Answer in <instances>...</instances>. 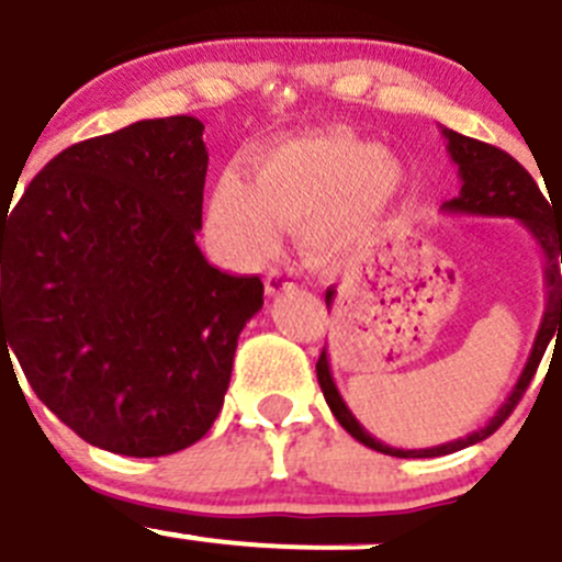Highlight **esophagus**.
I'll return each instance as SVG.
<instances>
[{"label": "esophagus", "mask_w": 562, "mask_h": 562, "mask_svg": "<svg viewBox=\"0 0 562 562\" xmlns=\"http://www.w3.org/2000/svg\"><path fill=\"white\" fill-rule=\"evenodd\" d=\"M294 288V274L288 268H271L266 274V294L280 296L282 291H291Z\"/></svg>", "instance_id": "34e87169"}]
</instances>
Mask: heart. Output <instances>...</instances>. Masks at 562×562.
<instances>
[{
    "mask_svg": "<svg viewBox=\"0 0 562 562\" xmlns=\"http://www.w3.org/2000/svg\"><path fill=\"white\" fill-rule=\"evenodd\" d=\"M404 169L373 140L308 135L285 140L257 160L254 183L223 172L209 198V221L237 257H262L277 240V223L311 228L322 257H341L370 234L404 194Z\"/></svg>",
    "mask_w": 562,
    "mask_h": 562,
    "instance_id": "b5f03b06",
    "label": "heart"
}]
</instances>
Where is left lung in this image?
Instances as JSON below:
<instances>
[{"label": "left lung", "mask_w": 562, "mask_h": 562, "mask_svg": "<svg viewBox=\"0 0 562 562\" xmlns=\"http://www.w3.org/2000/svg\"><path fill=\"white\" fill-rule=\"evenodd\" d=\"M441 135L447 138V153H450L452 164L458 166V178H461V192L458 198L447 200L443 203V212L447 214H472V217H515L526 226V232L535 237V243L540 246L543 254V274H546V311L543 319H540L538 336H535V345H531V353L526 359V368L520 370V379L512 387V393L506 396V402L497 407L495 416L484 424L481 429L470 432L467 438H458V441L438 443V447H427V450H398V447H387L379 438H373L362 424L356 422V416L348 409L345 398L339 396L336 390L334 373H330L328 350H322L319 362H316V379H319V387L325 393V402H328L330 413L336 416V422L348 429L356 441H362L364 447L375 452H384V456L396 458H438L450 456V452L463 450V447H472V443L484 441L495 432L501 424L509 418L512 409L517 407L520 396L529 387L531 375L538 370L540 359H543L546 348H549L551 336L562 330V280H560V262H562V223L551 221V209L546 203V198L540 194L538 183L526 172L524 166L517 164L509 153L497 149V146L484 144V140L467 138L461 133H452L447 126H441ZM554 206V203H551ZM336 291L328 288L325 302H334Z\"/></svg>", "instance_id": "obj_1"}]
</instances>
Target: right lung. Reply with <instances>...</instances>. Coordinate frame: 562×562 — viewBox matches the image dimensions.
<instances>
[{"label":"right lung","instance_id":"obj_1","mask_svg":"<svg viewBox=\"0 0 562 562\" xmlns=\"http://www.w3.org/2000/svg\"><path fill=\"white\" fill-rule=\"evenodd\" d=\"M206 166L198 119L135 121L58 153L0 209V362L13 350L92 447L169 456L221 413L262 282L209 266L194 240Z\"/></svg>","mask_w":562,"mask_h":562}]
</instances>
